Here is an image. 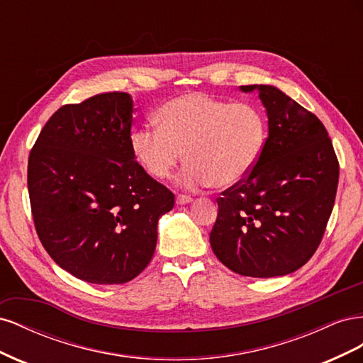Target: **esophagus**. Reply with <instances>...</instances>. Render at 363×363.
Returning a JSON list of instances; mask_svg holds the SVG:
<instances>
[{"mask_svg": "<svg viewBox=\"0 0 363 363\" xmlns=\"http://www.w3.org/2000/svg\"><path fill=\"white\" fill-rule=\"evenodd\" d=\"M175 203H177L179 206H183V204H189L192 203V199L188 195H177V199H175Z\"/></svg>", "mask_w": 363, "mask_h": 363, "instance_id": "34e87169", "label": "esophagus"}]
</instances>
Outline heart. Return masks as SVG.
I'll use <instances>...</instances> for the list:
<instances>
[{
	"instance_id": "obj_1",
	"label": "heart",
	"mask_w": 363,
	"mask_h": 363,
	"mask_svg": "<svg viewBox=\"0 0 363 363\" xmlns=\"http://www.w3.org/2000/svg\"><path fill=\"white\" fill-rule=\"evenodd\" d=\"M156 121L159 127L142 125L131 131V155L152 179L164 180L184 152L179 183L191 191L242 183L267 145L268 127L260 108L203 92L172 98L159 107Z\"/></svg>"
}]
</instances>
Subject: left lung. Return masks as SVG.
<instances>
[{
	"mask_svg": "<svg viewBox=\"0 0 363 363\" xmlns=\"http://www.w3.org/2000/svg\"><path fill=\"white\" fill-rule=\"evenodd\" d=\"M257 92L268 116L263 155L248 177L218 199L215 256L240 276L269 279L301 268L333 211L339 163L323 123L271 84Z\"/></svg>",
	"mask_w": 363,
	"mask_h": 363,
	"instance_id": "8db88e82",
	"label": "left lung"
}]
</instances>
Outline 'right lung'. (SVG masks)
I'll list each match as a JSON object with an SVG mask.
<instances>
[{
  "mask_svg": "<svg viewBox=\"0 0 363 363\" xmlns=\"http://www.w3.org/2000/svg\"><path fill=\"white\" fill-rule=\"evenodd\" d=\"M133 100L95 95L54 113L28 157V194L43 248L87 283L119 284L147 268L174 194L130 150Z\"/></svg>",
  "mask_w": 363,
  "mask_h": 363,
  "instance_id": "obj_1",
  "label": "right lung"
}]
</instances>
